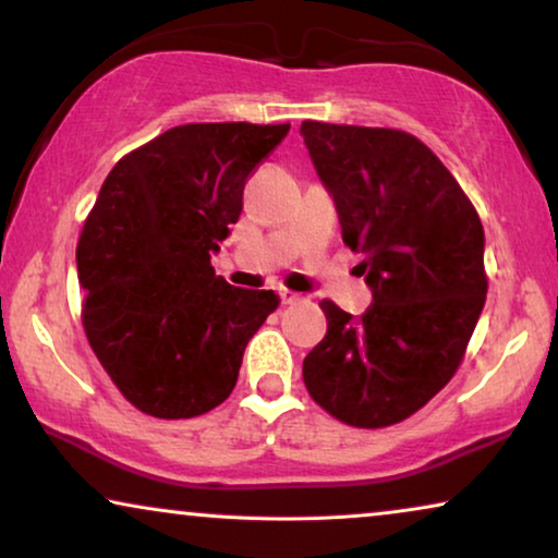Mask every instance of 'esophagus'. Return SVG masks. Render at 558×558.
<instances>
[{
    "mask_svg": "<svg viewBox=\"0 0 558 558\" xmlns=\"http://www.w3.org/2000/svg\"><path fill=\"white\" fill-rule=\"evenodd\" d=\"M279 296H281V304H296V302H302V294L289 292V289H281Z\"/></svg>",
    "mask_w": 558,
    "mask_h": 558,
    "instance_id": "esophagus-1",
    "label": "esophagus"
}]
</instances>
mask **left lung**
I'll return each instance as SVG.
<instances>
[{
	"label": "left lung",
	"instance_id": "8db88e82",
	"mask_svg": "<svg viewBox=\"0 0 558 558\" xmlns=\"http://www.w3.org/2000/svg\"><path fill=\"white\" fill-rule=\"evenodd\" d=\"M300 134L373 294L357 317L323 302L304 386L350 426L403 422L449 384L485 307L483 223L416 136L323 121Z\"/></svg>",
	"mask_w": 558,
	"mask_h": 558
}]
</instances>
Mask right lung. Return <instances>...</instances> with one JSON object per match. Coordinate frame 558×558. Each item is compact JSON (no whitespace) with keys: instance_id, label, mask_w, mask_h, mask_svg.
<instances>
[{"instance_id":"1","label":"right lung","mask_w":558,"mask_h":558,"mask_svg":"<svg viewBox=\"0 0 558 558\" xmlns=\"http://www.w3.org/2000/svg\"><path fill=\"white\" fill-rule=\"evenodd\" d=\"M289 124H185L121 157L83 226L75 264L88 342L129 403L190 418L231 396L271 289L216 277L210 256L243 185Z\"/></svg>"}]
</instances>
